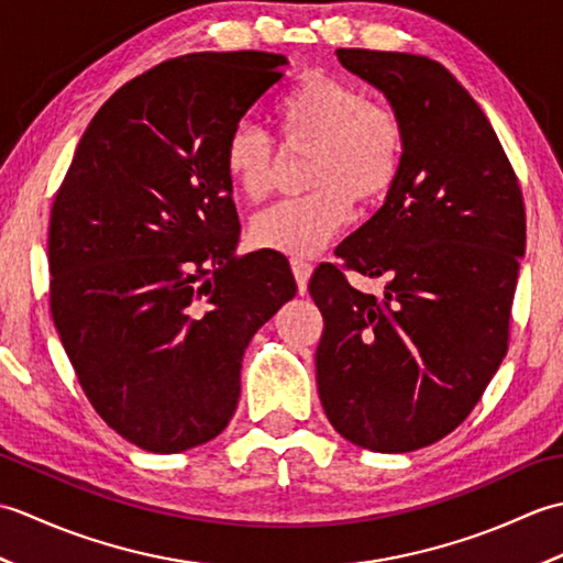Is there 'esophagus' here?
<instances>
[{
	"mask_svg": "<svg viewBox=\"0 0 563 563\" xmlns=\"http://www.w3.org/2000/svg\"><path fill=\"white\" fill-rule=\"evenodd\" d=\"M290 266H292V273H295L297 288H300V292H305L307 283H309V275H312V263L305 261V258H290Z\"/></svg>",
	"mask_w": 563,
	"mask_h": 563,
	"instance_id": "esophagus-1",
	"label": "esophagus"
}]
</instances>
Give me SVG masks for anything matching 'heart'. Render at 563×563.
<instances>
[{"mask_svg": "<svg viewBox=\"0 0 563 563\" xmlns=\"http://www.w3.org/2000/svg\"><path fill=\"white\" fill-rule=\"evenodd\" d=\"M285 154H307V196L258 212L251 244L288 256H312L341 232L351 206L373 210L399 181L406 125L387 103L367 101L355 84L307 71L275 103ZM280 150L268 133L239 123L224 142V169L246 200H266L280 174Z\"/></svg>", "mask_w": 563, "mask_h": 563, "instance_id": "heart-1", "label": "heart"}]
</instances>
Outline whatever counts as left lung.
Returning <instances> with one entry per match:
<instances>
[{
	"label": "left lung",
	"instance_id": "obj_1",
	"mask_svg": "<svg viewBox=\"0 0 563 563\" xmlns=\"http://www.w3.org/2000/svg\"><path fill=\"white\" fill-rule=\"evenodd\" d=\"M336 55L401 115L406 154L385 206L309 280L324 317L319 399L353 445L413 452L472 413L508 353L522 190L479 103L435 59ZM345 269L387 274L386 295L355 291Z\"/></svg>",
	"mask_w": 563,
	"mask_h": 563
}]
</instances>
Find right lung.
Segmentation results:
<instances>
[{
  "instance_id": "add662e5",
  "label": "right lung",
  "mask_w": 563,
  "mask_h": 563,
  "mask_svg": "<svg viewBox=\"0 0 563 563\" xmlns=\"http://www.w3.org/2000/svg\"><path fill=\"white\" fill-rule=\"evenodd\" d=\"M288 57L194 53L123 84L91 118L47 230L51 312L93 409L147 452L220 435L251 336L297 292L275 251L234 256L224 142Z\"/></svg>"
}]
</instances>
